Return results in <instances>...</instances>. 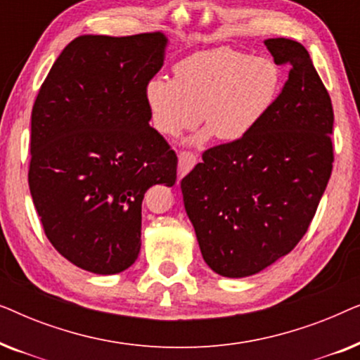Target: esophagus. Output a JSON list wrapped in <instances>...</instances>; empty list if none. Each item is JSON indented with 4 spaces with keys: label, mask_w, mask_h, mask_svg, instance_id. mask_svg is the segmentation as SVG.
Instances as JSON below:
<instances>
[{
    "label": "esophagus",
    "mask_w": 360,
    "mask_h": 360,
    "mask_svg": "<svg viewBox=\"0 0 360 360\" xmlns=\"http://www.w3.org/2000/svg\"><path fill=\"white\" fill-rule=\"evenodd\" d=\"M196 155L193 154V152L190 150H184L180 152L179 154V176L181 179V176L188 174V172L193 169V167L196 165Z\"/></svg>",
    "instance_id": "obj_1"
}]
</instances>
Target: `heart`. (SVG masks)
Segmentation results:
<instances>
[{
    "instance_id": "1",
    "label": "heart",
    "mask_w": 360,
    "mask_h": 360,
    "mask_svg": "<svg viewBox=\"0 0 360 360\" xmlns=\"http://www.w3.org/2000/svg\"><path fill=\"white\" fill-rule=\"evenodd\" d=\"M282 75L272 60L236 49H213L184 58L174 67V80L154 78L146 88L152 124L175 137L201 121L196 136L233 142L248 136L277 100Z\"/></svg>"
}]
</instances>
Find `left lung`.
Returning <instances> with one entry per match:
<instances>
[{
    "instance_id": "left-lung-1",
    "label": "left lung",
    "mask_w": 360,
    "mask_h": 360,
    "mask_svg": "<svg viewBox=\"0 0 360 360\" xmlns=\"http://www.w3.org/2000/svg\"><path fill=\"white\" fill-rule=\"evenodd\" d=\"M265 46L290 67L274 106L248 136L205 150L180 184L205 262L231 278L295 249L333 172L331 98L308 51L285 37Z\"/></svg>"
}]
</instances>
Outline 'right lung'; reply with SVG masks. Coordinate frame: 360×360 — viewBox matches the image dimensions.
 Masks as SVG:
<instances>
[{"instance_id":"1","label":"right lung","mask_w":360,"mask_h":360,"mask_svg":"<svg viewBox=\"0 0 360 360\" xmlns=\"http://www.w3.org/2000/svg\"><path fill=\"white\" fill-rule=\"evenodd\" d=\"M165 44L160 32L73 39L34 101V206L53 248L88 272L136 262L144 193L176 180L179 159L149 124L146 100Z\"/></svg>"}]
</instances>
